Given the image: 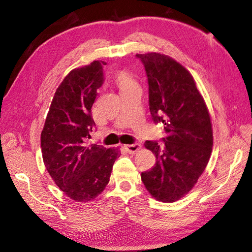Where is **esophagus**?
<instances>
[{"label": "esophagus", "instance_id": "esophagus-1", "mask_svg": "<svg viewBox=\"0 0 252 252\" xmlns=\"http://www.w3.org/2000/svg\"><path fill=\"white\" fill-rule=\"evenodd\" d=\"M142 148L140 144H131V145H125V149L129 152V154H135L136 151H139Z\"/></svg>", "mask_w": 252, "mask_h": 252}]
</instances>
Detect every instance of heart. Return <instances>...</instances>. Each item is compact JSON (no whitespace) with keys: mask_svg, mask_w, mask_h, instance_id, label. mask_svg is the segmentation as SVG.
<instances>
[{"mask_svg":"<svg viewBox=\"0 0 252 252\" xmlns=\"http://www.w3.org/2000/svg\"><path fill=\"white\" fill-rule=\"evenodd\" d=\"M117 81H118V84L121 87V89L134 85L133 80L131 79L130 75H129V73H127L126 71L119 72L117 75Z\"/></svg>","mask_w":252,"mask_h":252,"instance_id":"1","label":"heart"}]
</instances>
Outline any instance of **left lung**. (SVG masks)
<instances>
[{
	"label": "left lung",
	"mask_w": 252,
	"mask_h": 252,
	"mask_svg": "<svg viewBox=\"0 0 252 252\" xmlns=\"http://www.w3.org/2000/svg\"><path fill=\"white\" fill-rule=\"evenodd\" d=\"M147 75L151 119L164 126L161 141H146L157 163L141 178L149 193L174 202L188 193L208 164L211 121L192 75L173 59L151 52L136 55Z\"/></svg>",
	"instance_id": "1"
}]
</instances>
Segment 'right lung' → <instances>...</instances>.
Wrapping results in <instances>:
<instances>
[{"mask_svg":"<svg viewBox=\"0 0 252 252\" xmlns=\"http://www.w3.org/2000/svg\"><path fill=\"white\" fill-rule=\"evenodd\" d=\"M103 61L73 69L56 91L41 133L43 161L58 187L73 201H93L108 184L118 149L88 145L95 127L91 107L104 84Z\"/></svg>","mask_w":252,"mask_h":252,"instance_id":"add662e5","label":"right lung"}]
</instances>
